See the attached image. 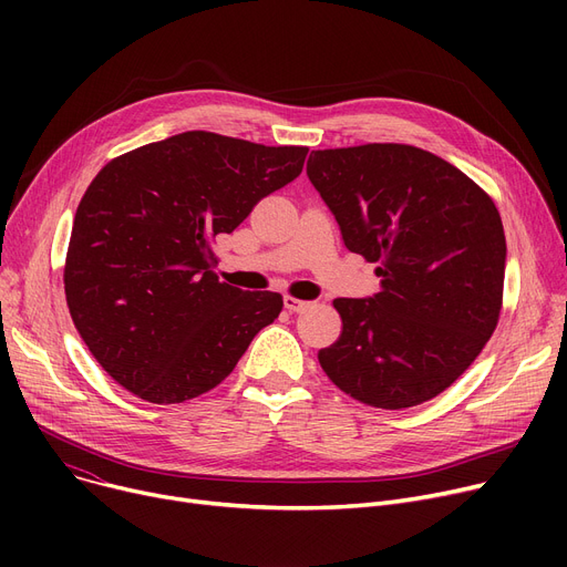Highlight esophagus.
<instances>
[{
    "label": "esophagus",
    "mask_w": 567,
    "mask_h": 567,
    "mask_svg": "<svg viewBox=\"0 0 567 567\" xmlns=\"http://www.w3.org/2000/svg\"><path fill=\"white\" fill-rule=\"evenodd\" d=\"M285 308L289 312H306L310 308V301H301V299H293V296H285Z\"/></svg>",
    "instance_id": "34e87169"
}]
</instances>
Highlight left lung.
Returning a JSON list of instances; mask_svg holds the SVG:
<instances>
[{"instance_id": "8db88e82", "label": "left lung", "mask_w": 567, "mask_h": 567, "mask_svg": "<svg viewBox=\"0 0 567 567\" xmlns=\"http://www.w3.org/2000/svg\"><path fill=\"white\" fill-rule=\"evenodd\" d=\"M308 178L347 250L379 264L377 293L333 301L342 336L319 351L323 372L379 409L436 398L496 329L505 234L494 202L455 165L409 144L312 152Z\"/></svg>"}]
</instances>
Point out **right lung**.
<instances>
[{
	"label": "right lung",
	"instance_id": "add662e5",
	"mask_svg": "<svg viewBox=\"0 0 567 567\" xmlns=\"http://www.w3.org/2000/svg\"><path fill=\"white\" fill-rule=\"evenodd\" d=\"M306 146L178 133L110 161L86 188L64 268L75 329L103 370L154 404L197 398L274 323L282 296L220 282L208 241L301 174Z\"/></svg>",
	"mask_w": 567,
	"mask_h": 567
}]
</instances>
